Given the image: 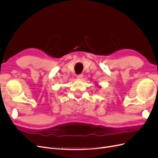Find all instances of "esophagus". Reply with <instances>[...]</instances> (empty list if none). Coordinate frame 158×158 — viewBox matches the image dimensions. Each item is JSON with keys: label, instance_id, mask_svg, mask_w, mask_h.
Returning a JSON list of instances; mask_svg holds the SVG:
<instances>
[{"label": "esophagus", "instance_id": "esophagus-1", "mask_svg": "<svg viewBox=\"0 0 158 158\" xmlns=\"http://www.w3.org/2000/svg\"><path fill=\"white\" fill-rule=\"evenodd\" d=\"M82 76H83V74H80L76 75V78H78V79H80V78H82Z\"/></svg>", "mask_w": 158, "mask_h": 158}]
</instances>
